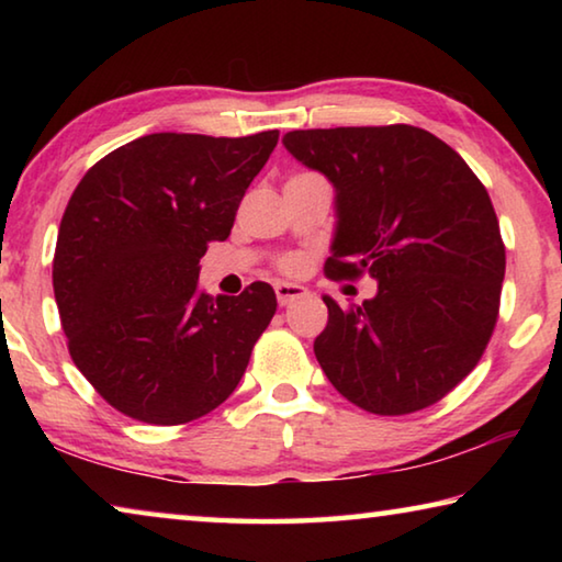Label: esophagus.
Wrapping results in <instances>:
<instances>
[{"instance_id":"obj_1","label":"esophagus","mask_w":562,"mask_h":562,"mask_svg":"<svg viewBox=\"0 0 562 562\" xmlns=\"http://www.w3.org/2000/svg\"><path fill=\"white\" fill-rule=\"evenodd\" d=\"M274 294H278V302L280 307H288L294 300H300L307 294V290L302 288V284H292V282H278L274 284Z\"/></svg>"}]
</instances>
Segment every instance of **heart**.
Returning <instances> with one entry per match:
<instances>
[{
  "label": "heart",
  "mask_w": 562,
  "mask_h": 562,
  "mask_svg": "<svg viewBox=\"0 0 562 562\" xmlns=\"http://www.w3.org/2000/svg\"><path fill=\"white\" fill-rule=\"evenodd\" d=\"M280 270L282 272H290V274L300 272L302 270V260L300 258H292V255H290V258H282L280 260Z\"/></svg>",
  "instance_id": "1"
}]
</instances>
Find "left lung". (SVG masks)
Segmentation results:
<instances>
[{"instance_id": "obj_1", "label": "left lung", "mask_w": 562, "mask_h": 562, "mask_svg": "<svg viewBox=\"0 0 562 562\" xmlns=\"http://www.w3.org/2000/svg\"><path fill=\"white\" fill-rule=\"evenodd\" d=\"M284 148L337 188L329 280H376L315 339L319 367L351 404L422 412L459 386L496 329L506 245L486 186L434 133L392 126L290 131Z\"/></svg>"}]
</instances>
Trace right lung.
<instances>
[{
    "mask_svg": "<svg viewBox=\"0 0 562 562\" xmlns=\"http://www.w3.org/2000/svg\"><path fill=\"white\" fill-rule=\"evenodd\" d=\"M278 138L150 133L76 186L56 240L54 297L74 364L116 412L178 426L240 384L278 300L268 282L213 300L198 265L207 245L227 240Z\"/></svg>",
    "mask_w": 562,
    "mask_h": 562,
    "instance_id": "1",
    "label": "right lung"
}]
</instances>
